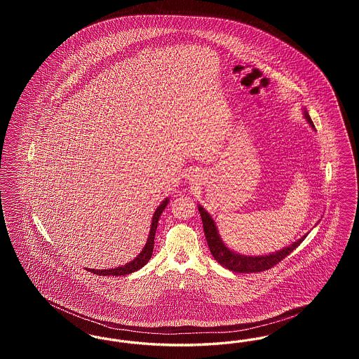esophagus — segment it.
I'll use <instances>...</instances> for the list:
<instances>
[{
  "mask_svg": "<svg viewBox=\"0 0 359 359\" xmlns=\"http://www.w3.org/2000/svg\"><path fill=\"white\" fill-rule=\"evenodd\" d=\"M188 176H189V177H191V179H196V177H195V176H198V175H196V172L194 171V170H192V171L189 172V173H188Z\"/></svg>",
  "mask_w": 359,
  "mask_h": 359,
  "instance_id": "esophagus-1",
  "label": "esophagus"
}]
</instances>
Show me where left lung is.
Here are the masks:
<instances>
[{
	"label": "left lung",
	"mask_w": 359,
	"mask_h": 359,
	"mask_svg": "<svg viewBox=\"0 0 359 359\" xmlns=\"http://www.w3.org/2000/svg\"><path fill=\"white\" fill-rule=\"evenodd\" d=\"M303 114H304V118L308 121L309 126L315 130V125L311 120L306 109H303ZM198 210H199L201 217H202L207 245L210 248V252L214 257V259L218 261L222 266L227 268L229 271H233L236 273H256V272L268 271L269 268H272L276 264H278L283 258H285L290 253H292L308 236L307 233L302 238L297 239L296 242L288 245L287 248H283V249L273 252V253H269V255L243 256V255L237 253V252H234V250H231L230 248L226 246V243L223 242L221 236H219L217 223L212 219V217L207 212V210L203 208V205H198Z\"/></svg>",
	"instance_id": "8db88e82"
}]
</instances>
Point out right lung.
I'll list each match as a JSON object with an SVG mask.
<instances>
[{"instance_id": "1", "label": "right lung", "mask_w": 359, "mask_h": 359, "mask_svg": "<svg viewBox=\"0 0 359 359\" xmlns=\"http://www.w3.org/2000/svg\"><path fill=\"white\" fill-rule=\"evenodd\" d=\"M170 202L168 198H165L160 205L156 208L154 211V217H152V223H151V230H149V236L147 239V243L144 246V249L141 250V253L132 259L130 262L118 266V268H114V269H88L86 268L87 271L93 272L94 274H100V276H126V274L133 273L137 272L138 269H141L144 265L148 264V261L151 259L152 253H154V236H156V229H157V223H158V218L161 215V212L164 211V208L167 207Z\"/></svg>"}]
</instances>
